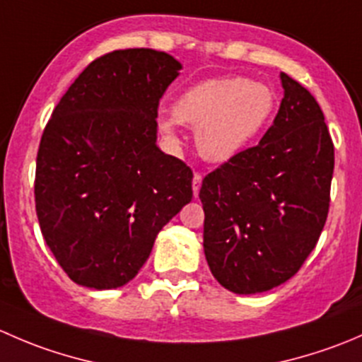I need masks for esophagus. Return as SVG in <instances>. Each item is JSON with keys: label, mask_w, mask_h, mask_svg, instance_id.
<instances>
[{"label": "esophagus", "mask_w": 362, "mask_h": 362, "mask_svg": "<svg viewBox=\"0 0 362 362\" xmlns=\"http://www.w3.org/2000/svg\"><path fill=\"white\" fill-rule=\"evenodd\" d=\"M202 182H203V175L202 173H194V177H192V192H194V198H198L199 187H202Z\"/></svg>", "instance_id": "34e87169"}]
</instances>
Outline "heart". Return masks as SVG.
Returning a JSON list of instances; mask_svg holds the SVG:
<instances>
[{
    "mask_svg": "<svg viewBox=\"0 0 362 362\" xmlns=\"http://www.w3.org/2000/svg\"><path fill=\"white\" fill-rule=\"evenodd\" d=\"M276 96L266 83L247 76H221L194 83L178 94L173 113L159 115V127L177 138V126L196 127L204 159L224 163L242 154L269 124Z\"/></svg>",
    "mask_w": 362,
    "mask_h": 362,
    "instance_id": "obj_1",
    "label": "heart"
}]
</instances>
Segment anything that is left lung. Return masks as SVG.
I'll use <instances>...</instances> for the list:
<instances>
[{
    "mask_svg": "<svg viewBox=\"0 0 362 362\" xmlns=\"http://www.w3.org/2000/svg\"><path fill=\"white\" fill-rule=\"evenodd\" d=\"M286 94L257 145L204 177L203 247L222 287L255 294L298 273L326 224L334 145L308 89L282 73Z\"/></svg>",
    "mask_w": 362,
    "mask_h": 362,
    "instance_id": "1",
    "label": "left lung"
}]
</instances>
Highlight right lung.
<instances>
[{"mask_svg": "<svg viewBox=\"0 0 362 362\" xmlns=\"http://www.w3.org/2000/svg\"><path fill=\"white\" fill-rule=\"evenodd\" d=\"M180 63L152 49L113 50L68 87L36 156L40 229L73 282L117 289L192 199V170L156 145L158 108Z\"/></svg>", "mask_w": 362, "mask_h": 362, "instance_id": "1", "label": "right lung"}]
</instances>
